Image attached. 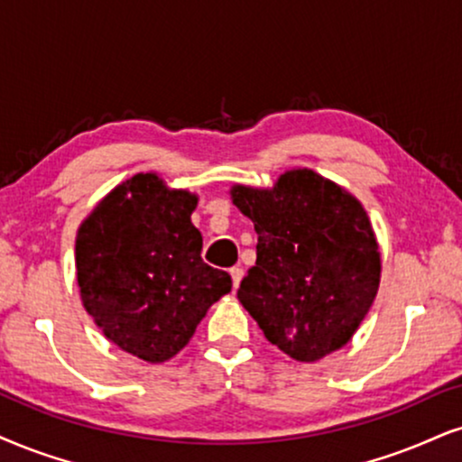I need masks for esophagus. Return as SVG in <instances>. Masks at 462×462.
Wrapping results in <instances>:
<instances>
[{
  "instance_id": "esophagus-1",
  "label": "esophagus",
  "mask_w": 462,
  "mask_h": 462,
  "mask_svg": "<svg viewBox=\"0 0 462 462\" xmlns=\"http://www.w3.org/2000/svg\"><path fill=\"white\" fill-rule=\"evenodd\" d=\"M231 281H233V289H237L240 287V282H242V276H244V270L242 267H231Z\"/></svg>"
}]
</instances>
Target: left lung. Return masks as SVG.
<instances>
[{"label": "left lung", "mask_w": 462, "mask_h": 462, "mask_svg": "<svg viewBox=\"0 0 462 462\" xmlns=\"http://www.w3.org/2000/svg\"><path fill=\"white\" fill-rule=\"evenodd\" d=\"M254 222L257 263L237 300L265 338L298 362H317L353 338L379 291L381 253L351 192L312 169H289L272 188L233 184Z\"/></svg>", "instance_id": "8db88e82"}]
</instances>
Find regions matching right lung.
Instances as JSON below:
<instances>
[{"label":"right lung","instance_id":"add662e5","mask_svg":"<svg viewBox=\"0 0 462 462\" xmlns=\"http://www.w3.org/2000/svg\"><path fill=\"white\" fill-rule=\"evenodd\" d=\"M199 197L158 173L117 184L77 231V282L85 310L119 349L162 364L184 349L231 276L203 263L192 225Z\"/></svg>","mask_w":462,"mask_h":462}]
</instances>
